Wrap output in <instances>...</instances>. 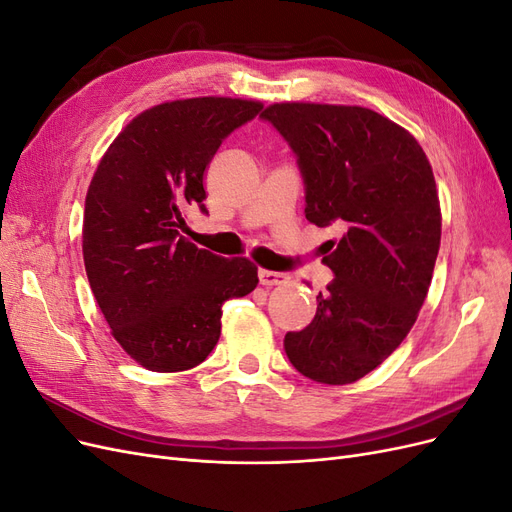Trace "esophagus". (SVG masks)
Here are the masks:
<instances>
[{
    "instance_id": "esophagus-1",
    "label": "esophagus",
    "mask_w": 512,
    "mask_h": 512,
    "mask_svg": "<svg viewBox=\"0 0 512 512\" xmlns=\"http://www.w3.org/2000/svg\"><path fill=\"white\" fill-rule=\"evenodd\" d=\"M258 280L262 286H280L284 282H288L286 273H277V271H269V269H260L258 271Z\"/></svg>"
}]
</instances>
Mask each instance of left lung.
<instances>
[{
  "instance_id": "left-lung-1",
  "label": "left lung",
  "mask_w": 512,
  "mask_h": 512,
  "mask_svg": "<svg viewBox=\"0 0 512 512\" xmlns=\"http://www.w3.org/2000/svg\"><path fill=\"white\" fill-rule=\"evenodd\" d=\"M260 117L297 153L305 218L342 230L322 258L335 280L284 350L309 380L356 382L404 342L429 292L442 235L431 164L406 128L371 108L273 102Z\"/></svg>"
}]
</instances>
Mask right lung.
<instances>
[{
	"label": "right lung",
	"mask_w": 512,
	"mask_h": 512,
	"mask_svg": "<svg viewBox=\"0 0 512 512\" xmlns=\"http://www.w3.org/2000/svg\"><path fill=\"white\" fill-rule=\"evenodd\" d=\"M262 102L200 96L138 113L91 177L83 260L117 344L160 374L192 369L215 348L222 303L258 284L250 258H222L181 235L185 211L205 209V170L224 138Z\"/></svg>",
	"instance_id": "1"
}]
</instances>
